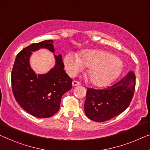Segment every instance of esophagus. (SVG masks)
Returning a JSON list of instances; mask_svg holds the SVG:
<instances>
[{
  "mask_svg": "<svg viewBox=\"0 0 150 150\" xmlns=\"http://www.w3.org/2000/svg\"><path fill=\"white\" fill-rule=\"evenodd\" d=\"M72 85L73 87L78 86H80V83L79 81H73L72 82Z\"/></svg>",
  "mask_w": 150,
  "mask_h": 150,
  "instance_id": "1",
  "label": "esophagus"
}]
</instances>
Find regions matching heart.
I'll list each match as a JSON object with an SVG mask.
<instances>
[{"instance_id":"b5f03b06","label":"heart","mask_w":150,"mask_h":150,"mask_svg":"<svg viewBox=\"0 0 150 150\" xmlns=\"http://www.w3.org/2000/svg\"><path fill=\"white\" fill-rule=\"evenodd\" d=\"M64 67L68 74L74 76L86 67H89L87 74L89 80L98 87L108 86L118 77L120 64L115 56L106 51L88 50L81 57L69 53L64 59Z\"/></svg>"}]
</instances>
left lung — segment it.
<instances>
[{"label": "left lung", "mask_w": 150, "mask_h": 150, "mask_svg": "<svg viewBox=\"0 0 150 150\" xmlns=\"http://www.w3.org/2000/svg\"><path fill=\"white\" fill-rule=\"evenodd\" d=\"M135 88V75L130 71L112 86L104 89L88 88L84 110L89 119L104 122L128 108Z\"/></svg>", "instance_id": "left-lung-1"}]
</instances>
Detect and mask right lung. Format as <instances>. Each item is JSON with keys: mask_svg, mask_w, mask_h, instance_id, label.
Here are the masks:
<instances>
[{"mask_svg": "<svg viewBox=\"0 0 150 150\" xmlns=\"http://www.w3.org/2000/svg\"><path fill=\"white\" fill-rule=\"evenodd\" d=\"M46 48L54 52L53 40L32 44L17 55L11 73L13 95L20 106L32 116L48 118L60 108L62 96L72 88L73 80L64 70L62 55L54 56L56 64L46 74H36L30 64L32 52Z\"/></svg>", "mask_w": 150, "mask_h": 150, "instance_id": "obj_1", "label": "right lung"}]
</instances>
